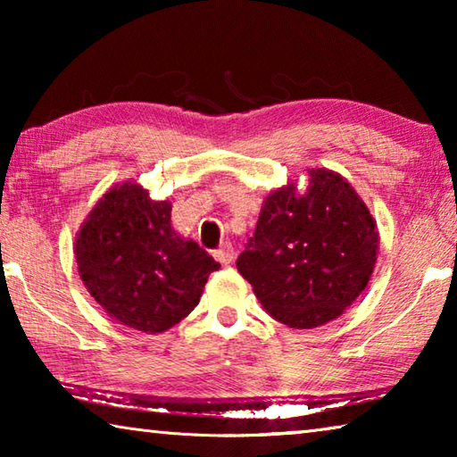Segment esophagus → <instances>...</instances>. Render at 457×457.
<instances>
[{"mask_svg": "<svg viewBox=\"0 0 457 457\" xmlns=\"http://www.w3.org/2000/svg\"><path fill=\"white\" fill-rule=\"evenodd\" d=\"M234 258H236V250H234V245H231L229 242L223 244L220 250L215 252V260H218L220 264H231V262H234Z\"/></svg>", "mask_w": 457, "mask_h": 457, "instance_id": "34e87169", "label": "esophagus"}]
</instances>
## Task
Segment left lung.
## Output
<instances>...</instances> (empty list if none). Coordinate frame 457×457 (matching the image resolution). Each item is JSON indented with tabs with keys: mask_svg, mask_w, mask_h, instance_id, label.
Here are the masks:
<instances>
[{
	"mask_svg": "<svg viewBox=\"0 0 457 457\" xmlns=\"http://www.w3.org/2000/svg\"><path fill=\"white\" fill-rule=\"evenodd\" d=\"M306 193L268 195L237 272L262 306L290 328L337 319L365 290L378 236L367 205L343 177L312 169Z\"/></svg>",
	"mask_w": 457,
	"mask_h": 457,
	"instance_id": "8db88e82",
	"label": "left lung"
}]
</instances>
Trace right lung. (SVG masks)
<instances>
[{
  "label": "right lung",
  "instance_id": "right-lung-1",
  "mask_svg": "<svg viewBox=\"0 0 457 457\" xmlns=\"http://www.w3.org/2000/svg\"><path fill=\"white\" fill-rule=\"evenodd\" d=\"M84 286L108 316L143 332H163L197 306L220 268L204 247L171 228V204L125 183L98 201L76 237Z\"/></svg>",
  "mask_w": 457,
  "mask_h": 457
}]
</instances>
